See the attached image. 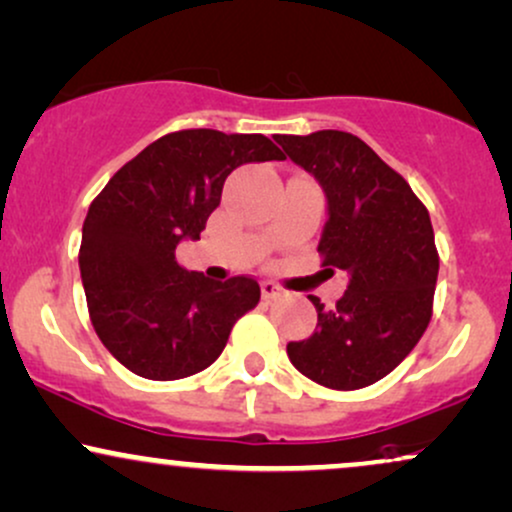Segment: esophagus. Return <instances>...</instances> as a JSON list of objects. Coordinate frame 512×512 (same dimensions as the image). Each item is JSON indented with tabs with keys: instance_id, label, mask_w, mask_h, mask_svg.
Masks as SVG:
<instances>
[{
	"instance_id": "1",
	"label": "esophagus",
	"mask_w": 512,
	"mask_h": 512,
	"mask_svg": "<svg viewBox=\"0 0 512 512\" xmlns=\"http://www.w3.org/2000/svg\"><path fill=\"white\" fill-rule=\"evenodd\" d=\"M260 288H262V298L264 300H274V298H281V295H286V291H283L281 286H276V283H272V281H262Z\"/></svg>"
}]
</instances>
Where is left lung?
I'll use <instances>...</instances> for the list:
<instances>
[{
    "mask_svg": "<svg viewBox=\"0 0 512 512\" xmlns=\"http://www.w3.org/2000/svg\"><path fill=\"white\" fill-rule=\"evenodd\" d=\"M274 140L322 186L326 224L317 250L324 267L348 274V291L331 310L312 295L317 329L288 343V357L326 389H365L410 355L432 319L439 276L432 219L408 181L357 135Z\"/></svg>",
    "mask_w": 512,
    "mask_h": 512,
    "instance_id": "8db88e82",
    "label": "left lung"
}]
</instances>
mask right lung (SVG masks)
Here are the masks:
<instances>
[{
    "mask_svg": "<svg viewBox=\"0 0 512 512\" xmlns=\"http://www.w3.org/2000/svg\"><path fill=\"white\" fill-rule=\"evenodd\" d=\"M272 159L283 155L262 133H169L92 200L80 279L97 336L133 374L174 381L202 372L226 348L233 324L260 303L255 279L188 272L176 245L200 240L233 169Z\"/></svg>",
    "mask_w": 512,
    "mask_h": 512,
    "instance_id": "right-lung-1",
    "label": "right lung"
}]
</instances>
